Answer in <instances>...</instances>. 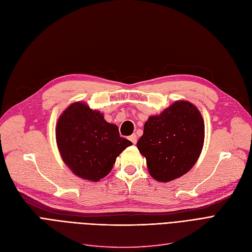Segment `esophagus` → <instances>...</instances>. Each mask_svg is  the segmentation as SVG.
Here are the masks:
<instances>
[{"label":"esophagus","mask_w":252,"mask_h":252,"mask_svg":"<svg viewBox=\"0 0 252 252\" xmlns=\"http://www.w3.org/2000/svg\"><path fill=\"white\" fill-rule=\"evenodd\" d=\"M128 139H129V140L132 141V143H134V144H136V143H137V136H136V134L131 135V136L128 137Z\"/></svg>","instance_id":"obj_1"}]
</instances>
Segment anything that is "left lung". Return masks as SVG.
Masks as SVG:
<instances>
[{
    "instance_id": "left-lung-1",
    "label": "left lung",
    "mask_w": 252,
    "mask_h": 252,
    "mask_svg": "<svg viewBox=\"0 0 252 252\" xmlns=\"http://www.w3.org/2000/svg\"><path fill=\"white\" fill-rule=\"evenodd\" d=\"M204 141V123L198 109L178 100L160 115L148 118L137 142L148 172L168 183L187 173L198 160Z\"/></svg>"
}]
</instances>
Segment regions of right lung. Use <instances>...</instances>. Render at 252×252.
Masks as SVG:
<instances>
[{
  "label": "right lung",
  "instance_id": "add662e5",
  "mask_svg": "<svg viewBox=\"0 0 252 252\" xmlns=\"http://www.w3.org/2000/svg\"><path fill=\"white\" fill-rule=\"evenodd\" d=\"M56 141L63 162L83 180L97 182L113 168L116 158L132 142L119 136L99 111L77 101L64 110L56 126Z\"/></svg>",
  "mask_w": 252,
  "mask_h": 252
}]
</instances>
